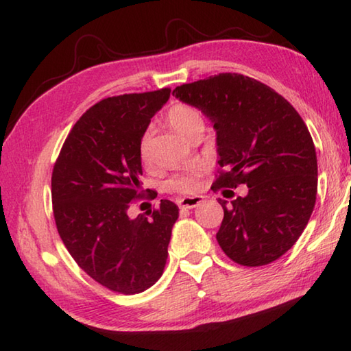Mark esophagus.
Returning a JSON list of instances; mask_svg holds the SVG:
<instances>
[{
  "mask_svg": "<svg viewBox=\"0 0 351 351\" xmlns=\"http://www.w3.org/2000/svg\"><path fill=\"white\" fill-rule=\"evenodd\" d=\"M202 202H204L202 196H187V197H182L178 204H180L181 208H195Z\"/></svg>",
  "mask_w": 351,
  "mask_h": 351,
  "instance_id": "obj_1",
  "label": "esophagus"
}]
</instances>
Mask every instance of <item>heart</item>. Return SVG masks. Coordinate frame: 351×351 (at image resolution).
<instances>
[{"mask_svg": "<svg viewBox=\"0 0 351 351\" xmlns=\"http://www.w3.org/2000/svg\"><path fill=\"white\" fill-rule=\"evenodd\" d=\"M167 121L171 129L176 133H180L184 138H187L189 133L196 129L197 125H204L201 113L197 112L195 107L187 104L171 106L167 112ZM149 133H145L141 139V144H139V154H141L143 161H147L149 159ZM169 187L171 190H176V192H195L197 189V171L189 170L175 175L169 181Z\"/></svg>", "mask_w": 351, "mask_h": 351, "instance_id": "b5f03b06", "label": "heart"}]
</instances>
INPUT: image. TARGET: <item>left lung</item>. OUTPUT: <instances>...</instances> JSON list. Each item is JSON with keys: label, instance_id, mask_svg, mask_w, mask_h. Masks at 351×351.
<instances>
[{"label": "left lung", "instance_id": "left-lung-1", "mask_svg": "<svg viewBox=\"0 0 351 351\" xmlns=\"http://www.w3.org/2000/svg\"><path fill=\"white\" fill-rule=\"evenodd\" d=\"M173 97L199 110L216 132L224 170L212 189L248 187L230 204L219 199L222 250L247 267L281 258L307 227L316 202V150L302 118L273 88L238 73L182 84Z\"/></svg>", "mask_w": 351, "mask_h": 351}]
</instances>
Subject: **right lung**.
<instances>
[{
	"mask_svg": "<svg viewBox=\"0 0 351 351\" xmlns=\"http://www.w3.org/2000/svg\"><path fill=\"white\" fill-rule=\"evenodd\" d=\"M170 88L99 101L69 133L52 173L56 228L75 263L109 290L133 295L162 275L175 202L130 218L141 190L139 144Z\"/></svg>",
	"mask_w": 351,
	"mask_h": 351,
	"instance_id": "right-lung-1",
	"label": "right lung"
}]
</instances>
